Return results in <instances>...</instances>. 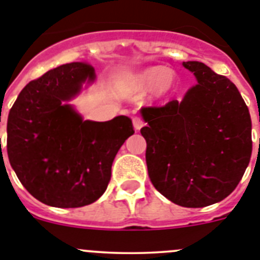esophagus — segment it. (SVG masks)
Returning a JSON list of instances; mask_svg holds the SVG:
<instances>
[{"mask_svg": "<svg viewBox=\"0 0 260 260\" xmlns=\"http://www.w3.org/2000/svg\"><path fill=\"white\" fill-rule=\"evenodd\" d=\"M133 125H134L135 130H139L144 126V121L141 117H133Z\"/></svg>", "mask_w": 260, "mask_h": 260, "instance_id": "1", "label": "esophagus"}]
</instances>
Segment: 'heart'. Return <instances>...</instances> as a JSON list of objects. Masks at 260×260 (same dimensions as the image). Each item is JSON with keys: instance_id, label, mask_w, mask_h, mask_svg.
<instances>
[{"instance_id": "heart-1", "label": "heart", "mask_w": 260, "mask_h": 260, "mask_svg": "<svg viewBox=\"0 0 260 260\" xmlns=\"http://www.w3.org/2000/svg\"><path fill=\"white\" fill-rule=\"evenodd\" d=\"M177 74L173 69L169 68H160V66H153V68L147 69L142 71L138 75V82L142 86H152L155 83L156 92L165 93L169 89H172L176 84Z\"/></svg>"}]
</instances>
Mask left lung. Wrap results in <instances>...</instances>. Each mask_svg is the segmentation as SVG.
Returning a JSON list of instances; mask_svg holds the SVG:
<instances>
[{
  "mask_svg": "<svg viewBox=\"0 0 260 260\" xmlns=\"http://www.w3.org/2000/svg\"><path fill=\"white\" fill-rule=\"evenodd\" d=\"M198 84L162 107H143L148 177L182 207L222 201L240 183L252 151L251 118L237 87L202 62H183Z\"/></svg>",
  "mask_w": 260,
  "mask_h": 260,
  "instance_id": "obj_1",
  "label": "left lung"
}]
</instances>
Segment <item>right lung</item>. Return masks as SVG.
<instances>
[{"label": "right lung", "instance_id": "add662e5", "mask_svg": "<svg viewBox=\"0 0 260 260\" xmlns=\"http://www.w3.org/2000/svg\"><path fill=\"white\" fill-rule=\"evenodd\" d=\"M95 79L88 62H70L31 80L8 118V156L27 191L41 203L77 208L107 190L112 164L134 134L132 119L83 121L65 102Z\"/></svg>", "mask_w": 260, "mask_h": 260}]
</instances>
